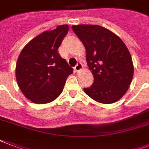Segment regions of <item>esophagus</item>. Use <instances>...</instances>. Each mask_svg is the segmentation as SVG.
I'll return each instance as SVG.
<instances>
[{
    "mask_svg": "<svg viewBox=\"0 0 149 149\" xmlns=\"http://www.w3.org/2000/svg\"><path fill=\"white\" fill-rule=\"evenodd\" d=\"M82 68H83V66H82V64H81V63H78L77 64H76V66L74 67V70H75L76 72H79L80 70L82 69Z\"/></svg>",
    "mask_w": 149,
    "mask_h": 149,
    "instance_id": "34e87169",
    "label": "esophagus"
}]
</instances>
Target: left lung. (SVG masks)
<instances>
[{
  "label": "left lung",
  "instance_id": "obj_1",
  "mask_svg": "<svg viewBox=\"0 0 149 149\" xmlns=\"http://www.w3.org/2000/svg\"><path fill=\"white\" fill-rule=\"evenodd\" d=\"M72 30L83 43L94 82L84 91L93 100L112 104L123 97L134 76L131 55L121 38L98 25H74Z\"/></svg>",
  "mask_w": 149,
  "mask_h": 149
}]
</instances>
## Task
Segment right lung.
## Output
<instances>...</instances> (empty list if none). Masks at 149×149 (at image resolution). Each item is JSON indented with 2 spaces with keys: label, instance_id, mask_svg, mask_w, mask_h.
I'll return each instance as SVG.
<instances>
[{
  "label": "right lung",
  "instance_id": "right-lung-1",
  "mask_svg": "<svg viewBox=\"0 0 149 149\" xmlns=\"http://www.w3.org/2000/svg\"><path fill=\"white\" fill-rule=\"evenodd\" d=\"M68 25L44 31L26 45L18 57L15 78L20 90L35 104H48L63 92L66 80L73 73L58 52Z\"/></svg>",
  "mask_w": 149,
  "mask_h": 149
}]
</instances>
